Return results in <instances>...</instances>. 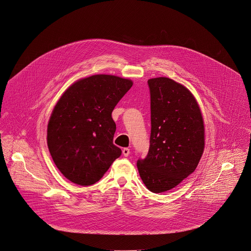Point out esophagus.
Segmentation results:
<instances>
[{"label":"esophagus","instance_id":"esophagus-1","mask_svg":"<svg viewBox=\"0 0 251 251\" xmlns=\"http://www.w3.org/2000/svg\"><path fill=\"white\" fill-rule=\"evenodd\" d=\"M122 153L124 154V156H128L130 154V149L129 148H124L122 150Z\"/></svg>","mask_w":251,"mask_h":251}]
</instances>
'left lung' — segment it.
Masks as SVG:
<instances>
[{"label": "left lung", "mask_w": 251, "mask_h": 251, "mask_svg": "<svg viewBox=\"0 0 251 251\" xmlns=\"http://www.w3.org/2000/svg\"><path fill=\"white\" fill-rule=\"evenodd\" d=\"M151 97L150 148L136 166L145 186L162 193L197 168L204 149V125L188 89L167 77L148 80Z\"/></svg>", "instance_id": "left-lung-1"}]
</instances>
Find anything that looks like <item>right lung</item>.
<instances>
[{"label": "right lung", "instance_id": "add662e5", "mask_svg": "<svg viewBox=\"0 0 251 251\" xmlns=\"http://www.w3.org/2000/svg\"><path fill=\"white\" fill-rule=\"evenodd\" d=\"M132 86L129 79L97 75L78 80L59 99L48 124V147L72 182L96 183L120 156L112 113Z\"/></svg>", "mask_w": 251, "mask_h": 251}]
</instances>
